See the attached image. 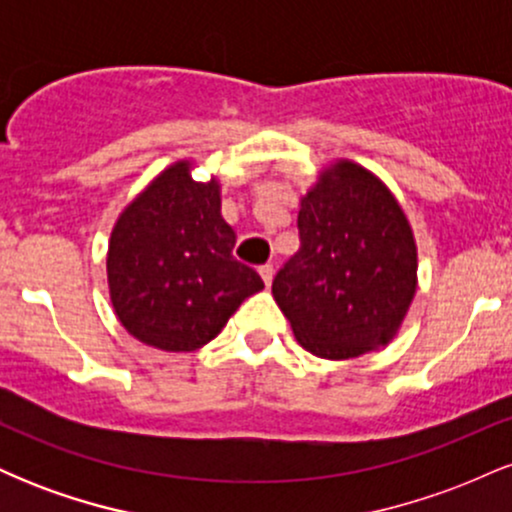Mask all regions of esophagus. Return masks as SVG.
Segmentation results:
<instances>
[{
  "label": "esophagus",
  "instance_id": "obj_1",
  "mask_svg": "<svg viewBox=\"0 0 512 512\" xmlns=\"http://www.w3.org/2000/svg\"><path fill=\"white\" fill-rule=\"evenodd\" d=\"M260 276H262V281H264V284H272V279H274V267H272V264H262V267H260Z\"/></svg>",
  "mask_w": 512,
  "mask_h": 512
}]
</instances>
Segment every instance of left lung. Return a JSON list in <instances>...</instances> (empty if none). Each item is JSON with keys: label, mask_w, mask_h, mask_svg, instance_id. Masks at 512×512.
I'll return each mask as SVG.
<instances>
[{"label": "left lung", "mask_w": 512, "mask_h": 512, "mask_svg": "<svg viewBox=\"0 0 512 512\" xmlns=\"http://www.w3.org/2000/svg\"><path fill=\"white\" fill-rule=\"evenodd\" d=\"M301 250L272 296L298 344L344 361L397 337L416 293V240L390 187L354 161H334L301 197Z\"/></svg>", "instance_id": "1"}]
</instances>
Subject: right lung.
Here are the masks:
<instances>
[{"label":"right lung","instance_id":"add662e5","mask_svg":"<svg viewBox=\"0 0 512 512\" xmlns=\"http://www.w3.org/2000/svg\"><path fill=\"white\" fill-rule=\"evenodd\" d=\"M192 168L175 161L122 209L105 257L117 320L161 351L202 349L264 289L260 274L233 257L219 178L197 182Z\"/></svg>","mask_w":512,"mask_h":512}]
</instances>
